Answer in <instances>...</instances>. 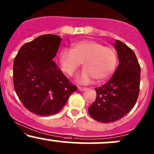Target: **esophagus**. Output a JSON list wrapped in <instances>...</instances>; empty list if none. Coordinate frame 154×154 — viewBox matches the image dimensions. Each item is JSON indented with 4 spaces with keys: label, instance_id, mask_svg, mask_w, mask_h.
<instances>
[{
    "label": "esophagus",
    "instance_id": "esophagus-1",
    "mask_svg": "<svg viewBox=\"0 0 154 154\" xmlns=\"http://www.w3.org/2000/svg\"><path fill=\"white\" fill-rule=\"evenodd\" d=\"M78 89L80 91H87L88 89V88H85V87H80V86H78Z\"/></svg>",
    "mask_w": 154,
    "mask_h": 154
}]
</instances>
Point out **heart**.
Here are the masks:
<instances>
[{
	"mask_svg": "<svg viewBox=\"0 0 154 154\" xmlns=\"http://www.w3.org/2000/svg\"><path fill=\"white\" fill-rule=\"evenodd\" d=\"M82 63L85 69L79 75L78 81L87 84L95 78L102 82L115 70L117 55L113 48L91 40L77 42L73 44L72 49L64 48L60 52V66L67 75H73Z\"/></svg>",
	"mask_w": 154,
	"mask_h": 154,
	"instance_id": "heart-1",
	"label": "heart"
}]
</instances>
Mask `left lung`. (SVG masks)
Listing matches in <instances>:
<instances>
[{"label": "left lung", "instance_id": "8db88e82", "mask_svg": "<svg viewBox=\"0 0 154 154\" xmlns=\"http://www.w3.org/2000/svg\"><path fill=\"white\" fill-rule=\"evenodd\" d=\"M119 63L114 75L104 85L95 88L97 97L88 108L92 118L100 122H113L125 116L134 108L139 97L140 63L134 51L116 40Z\"/></svg>", "mask_w": 154, "mask_h": 154}]
</instances>
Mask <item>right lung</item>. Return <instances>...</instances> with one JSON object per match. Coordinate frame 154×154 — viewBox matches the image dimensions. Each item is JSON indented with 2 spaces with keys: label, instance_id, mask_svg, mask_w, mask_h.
I'll use <instances>...</instances> for the list:
<instances>
[{
  "label": "right lung",
  "instance_id": "add662e5",
  "mask_svg": "<svg viewBox=\"0 0 154 154\" xmlns=\"http://www.w3.org/2000/svg\"><path fill=\"white\" fill-rule=\"evenodd\" d=\"M61 38L40 35L23 45L14 59L13 82L26 108L39 116L57 114L77 86L53 61Z\"/></svg>",
  "mask_w": 154,
  "mask_h": 154
}]
</instances>
